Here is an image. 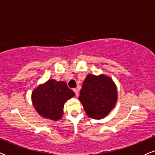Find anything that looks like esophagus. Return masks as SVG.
<instances>
[{"instance_id":"esophagus-1","label":"esophagus","mask_w":155,"mask_h":155,"mask_svg":"<svg viewBox=\"0 0 155 155\" xmlns=\"http://www.w3.org/2000/svg\"><path fill=\"white\" fill-rule=\"evenodd\" d=\"M74 92H75L76 96H79V90H78L77 89H76V88L74 89Z\"/></svg>"}]
</instances>
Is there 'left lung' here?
I'll return each mask as SVG.
<instances>
[{
	"label": "left lung",
	"mask_w": 155,
	"mask_h": 155,
	"mask_svg": "<svg viewBox=\"0 0 155 155\" xmlns=\"http://www.w3.org/2000/svg\"><path fill=\"white\" fill-rule=\"evenodd\" d=\"M79 99L89 117L101 120L107 116L116 104L117 87L111 78L104 74H88L83 82Z\"/></svg>",
	"instance_id": "left-lung-1"
}]
</instances>
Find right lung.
I'll return each instance as SVG.
<instances>
[{
	"label": "right lung",
	"instance_id": "obj_1",
	"mask_svg": "<svg viewBox=\"0 0 155 155\" xmlns=\"http://www.w3.org/2000/svg\"><path fill=\"white\" fill-rule=\"evenodd\" d=\"M75 95L65 81L48 80L32 92V101L38 113L44 118L57 121L62 118L65 101Z\"/></svg>",
	"mask_w": 155,
	"mask_h": 155
}]
</instances>
